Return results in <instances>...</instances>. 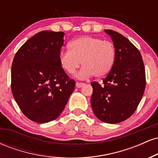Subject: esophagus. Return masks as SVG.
Masks as SVG:
<instances>
[{
    "mask_svg": "<svg viewBox=\"0 0 158 158\" xmlns=\"http://www.w3.org/2000/svg\"><path fill=\"white\" fill-rule=\"evenodd\" d=\"M85 85V83H81V82H77V83H76V86H77V88H81V87H83Z\"/></svg>",
    "mask_w": 158,
    "mask_h": 158,
    "instance_id": "1",
    "label": "esophagus"
}]
</instances>
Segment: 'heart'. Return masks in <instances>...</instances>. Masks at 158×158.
I'll list each match as a JSON object with an SVG mask.
<instances>
[{
	"instance_id": "b5f03b06",
	"label": "heart",
	"mask_w": 158,
	"mask_h": 158,
	"mask_svg": "<svg viewBox=\"0 0 158 158\" xmlns=\"http://www.w3.org/2000/svg\"><path fill=\"white\" fill-rule=\"evenodd\" d=\"M68 51H62L59 56L61 68L73 74L83 66L77 74L78 79L105 77L110 72L116 59V49L111 41L93 36H81L70 41Z\"/></svg>"
}]
</instances>
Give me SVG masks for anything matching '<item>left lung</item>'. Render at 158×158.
Wrapping results in <instances>:
<instances>
[{
    "label": "left lung",
    "mask_w": 158,
    "mask_h": 158,
    "mask_svg": "<svg viewBox=\"0 0 158 158\" xmlns=\"http://www.w3.org/2000/svg\"><path fill=\"white\" fill-rule=\"evenodd\" d=\"M116 49V59L103 85L91 83L90 104L98 119L107 123H121L135 113L146 87V73L137 48L119 32L105 30Z\"/></svg>",
    "instance_id": "obj_1"
}]
</instances>
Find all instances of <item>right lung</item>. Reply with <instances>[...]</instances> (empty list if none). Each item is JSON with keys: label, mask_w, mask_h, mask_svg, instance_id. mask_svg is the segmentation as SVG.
I'll return each mask as SVG.
<instances>
[{"label": "right lung", "mask_w": 158, "mask_h": 158, "mask_svg": "<svg viewBox=\"0 0 158 158\" xmlns=\"http://www.w3.org/2000/svg\"><path fill=\"white\" fill-rule=\"evenodd\" d=\"M63 32L41 31L27 40L12 64L11 88L22 113L45 123L59 117L74 90L75 81L59 64Z\"/></svg>", "instance_id": "obj_1"}]
</instances>
